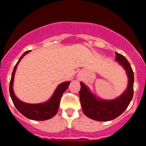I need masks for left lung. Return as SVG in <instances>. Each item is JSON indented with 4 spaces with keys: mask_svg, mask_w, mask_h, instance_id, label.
<instances>
[{
    "mask_svg": "<svg viewBox=\"0 0 146 146\" xmlns=\"http://www.w3.org/2000/svg\"><path fill=\"white\" fill-rule=\"evenodd\" d=\"M115 54V60L124 68L128 78V87L123 94L113 100H100L90 91L82 82H80V99L83 113L96 121H106L117 118L128 108L133 97L134 73L131 66L124 56L117 52Z\"/></svg>",
    "mask_w": 146,
    "mask_h": 146,
    "instance_id": "left-lung-1",
    "label": "left lung"
}]
</instances>
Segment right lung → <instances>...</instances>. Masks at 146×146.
Here are the masks:
<instances>
[{"instance_id": "add662e5", "label": "right lung", "mask_w": 146, "mask_h": 146, "mask_svg": "<svg viewBox=\"0 0 146 146\" xmlns=\"http://www.w3.org/2000/svg\"><path fill=\"white\" fill-rule=\"evenodd\" d=\"M30 51L25 52L23 54L16 64L15 65L14 71L11 74V78L10 80L9 84V93L12 100L13 103L18 111L21 114H23L27 118L30 119L32 120H37V121H44V120L51 119L54 117L58 113V108H59L60 100H61L62 95L64 91L67 89L68 86H69V82H63L57 87L55 90L53 96L49 100L44 103L36 104H31L25 103L21 101L16 98L14 95V90H13V83H14V78L16 72V68L18 63L20 62L21 60L24 57L27 53H29Z\"/></svg>"}]
</instances>
